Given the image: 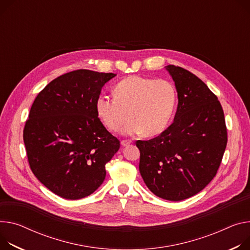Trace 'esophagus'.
Returning <instances> with one entry per match:
<instances>
[{"label": "esophagus", "mask_w": 250, "mask_h": 250, "mask_svg": "<svg viewBox=\"0 0 250 250\" xmlns=\"http://www.w3.org/2000/svg\"><path fill=\"white\" fill-rule=\"evenodd\" d=\"M121 144H122L123 146H129L131 144V141H122Z\"/></svg>", "instance_id": "34e87169"}]
</instances>
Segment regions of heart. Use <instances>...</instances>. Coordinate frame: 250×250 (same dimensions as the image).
Returning <instances> with one entry per match:
<instances>
[{"mask_svg": "<svg viewBox=\"0 0 250 250\" xmlns=\"http://www.w3.org/2000/svg\"><path fill=\"white\" fill-rule=\"evenodd\" d=\"M113 96L97 99V115L111 131L118 130L128 115L130 121L122 129L125 135L161 134L171 120L176 103V90L170 82L138 76L120 81L113 87Z\"/></svg>", "mask_w": 250, "mask_h": 250, "instance_id": "b5f03b06", "label": "heart"}]
</instances>
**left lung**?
I'll use <instances>...</instances> for the list:
<instances>
[{
    "mask_svg": "<svg viewBox=\"0 0 250 250\" xmlns=\"http://www.w3.org/2000/svg\"><path fill=\"white\" fill-rule=\"evenodd\" d=\"M177 93L173 123L158 137L138 141L140 172L156 196L179 201L195 195L215 176L228 144L216 96L195 75L166 66Z\"/></svg>",
    "mask_w": 250,
    "mask_h": 250,
    "instance_id": "8db88e82",
    "label": "left lung"
}]
</instances>
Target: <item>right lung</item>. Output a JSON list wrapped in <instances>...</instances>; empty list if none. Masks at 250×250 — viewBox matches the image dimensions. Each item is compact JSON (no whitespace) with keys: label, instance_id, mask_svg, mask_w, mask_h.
Returning a JSON list of instances; mask_svg holds the SVG:
<instances>
[{"label":"right lung","instance_id":"1","mask_svg":"<svg viewBox=\"0 0 250 250\" xmlns=\"http://www.w3.org/2000/svg\"><path fill=\"white\" fill-rule=\"evenodd\" d=\"M117 75L78 70L64 74L38 95L24 128L31 169L41 183L65 199L97 190L120 142L98 118L96 101Z\"/></svg>","mask_w":250,"mask_h":250}]
</instances>
